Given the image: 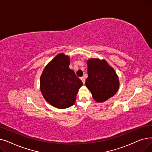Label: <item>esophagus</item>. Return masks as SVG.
I'll return each mask as SVG.
<instances>
[{"instance_id": "obj_1", "label": "esophagus", "mask_w": 152, "mask_h": 152, "mask_svg": "<svg viewBox=\"0 0 152 152\" xmlns=\"http://www.w3.org/2000/svg\"><path fill=\"white\" fill-rule=\"evenodd\" d=\"M81 81H83V83L84 84V83H85V79H84V77H81Z\"/></svg>"}]
</instances>
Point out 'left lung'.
Listing matches in <instances>:
<instances>
[{
	"instance_id": "8db88e82",
	"label": "left lung",
	"mask_w": 152,
	"mask_h": 152,
	"mask_svg": "<svg viewBox=\"0 0 152 152\" xmlns=\"http://www.w3.org/2000/svg\"><path fill=\"white\" fill-rule=\"evenodd\" d=\"M88 77L86 86L94 99L102 102L113 97L119 88V81L115 71L104 60L92 58L88 61Z\"/></svg>"
}]
</instances>
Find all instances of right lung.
<instances>
[{
  "instance_id": "add662e5",
  "label": "right lung",
  "mask_w": 152,
  "mask_h": 152,
  "mask_svg": "<svg viewBox=\"0 0 152 152\" xmlns=\"http://www.w3.org/2000/svg\"><path fill=\"white\" fill-rule=\"evenodd\" d=\"M69 57L56 56L47 65L40 77V90L48 103L58 109L68 108L76 101L83 82L69 67Z\"/></svg>"
}]
</instances>
